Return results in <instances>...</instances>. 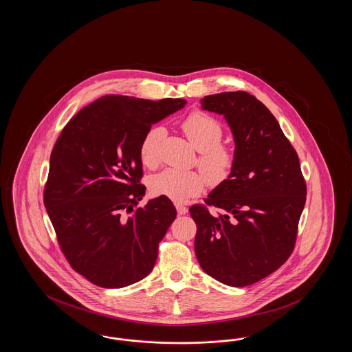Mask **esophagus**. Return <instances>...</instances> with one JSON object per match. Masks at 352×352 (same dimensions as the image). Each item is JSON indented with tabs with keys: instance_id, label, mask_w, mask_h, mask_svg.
<instances>
[{
	"instance_id": "obj_1",
	"label": "esophagus",
	"mask_w": 352,
	"mask_h": 352,
	"mask_svg": "<svg viewBox=\"0 0 352 352\" xmlns=\"http://www.w3.org/2000/svg\"><path fill=\"white\" fill-rule=\"evenodd\" d=\"M175 208H177L178 215H184V214L188 212V208H187L186 206H184V204H181V203H177V204H175Z\"/></svg>"
}]
</instances>
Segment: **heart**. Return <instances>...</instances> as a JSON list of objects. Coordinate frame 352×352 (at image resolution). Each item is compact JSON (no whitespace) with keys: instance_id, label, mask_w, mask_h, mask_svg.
<instances>
[{"instance_id":"obj_1","label":"heart","mask_w":352,"mask_h":352,"mask_svg":"<svg viewBox=\"0 0 352 352\" xmlns=\"http://www.w3.org/2000/svg\"><path fill=\"white\" fill-rule=\"evenodd\" d=\"M181 129L190 144L199 151L198 166L201 171H182L165 168L154 174L149 181L151 194L182 203L199 195L206 184L218 186L228 179L236 164V151L221 142L224 128L218 120L204 112H194L184 118ZM165 132L161 126L149 128L140 142V160L146 168H155L160 162V142Z\"/></svg>"}]
</instances>
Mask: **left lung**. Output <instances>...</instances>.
Listing matches in <instances>:
<instances>
[{
    "mask_svg": "<svg viewBox=\"0 0 352 352\" xmlns=\"http://www.w3.org/2000/svg\"><path fill=\"white\" fill-rule=\"evenodd\" d=\"M201 108L224 115L236 164L227 181L190 207L201 269L230 286H248L280 268L296 247L306 201L298 154L268 108L244 91L204 96ZM219 211L217 216L209 207Z\"/></svg>",
    "mask_w": 352,
    "mask_h": 352,
    "instance_id": "left-lung-1",
    "label": "left lung"
}]
</instances>
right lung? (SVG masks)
<instances>
[{
    "instance_id": "add662e5",
    "label": "right lung",
    "mask_w": 352,
    "mask_h": 352,
    "mask_svg": "<svg viewBox=\"0 0 352 352\" xmlns=\"http://www.w3.org/2000/svg\"><path fill=\"white\" fill-rule=\"evenodd\" d=\"M184 104L107 95L80 109L58 137L43 201L68 264L92 284L124 287L154 268L177 211L165 197L138 206L146 190L138 148L151 124Z\"/></svg>"
}]
</instances>
